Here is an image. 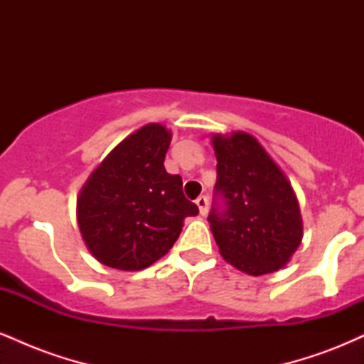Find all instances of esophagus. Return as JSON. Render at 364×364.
I'll return each instance as SVG.
<instances>
[{
    "label": "esophagus",
    "instance_id": "esophagus-1",
    "mask_svg": "<svg viewBox=\"0 0 364 364\" xmlns=\"http://www.w3.org/2000/svg\"><path fill=\"white\" fill-rule=\"evenodd\" d=\"M195 203H196V207H198L200 215H207V212H208V200H207V196H198Z\"/></svg>",
    "mask_w": 364,
    "mask_h": 364
}]
</instances>
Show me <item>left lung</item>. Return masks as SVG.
Instances as JSON below:
<instances>
[{"instance_id":"8db88e82","label":"left lung","mask_w":364,"mask_h":364,"mask_svg":"<svg viewBox=\"0 0 364 364\" xmlns=\"http://www.w3.org/2000/svg\"><path fill=\"white\" fill-rule=\"evenodd\" d=\"M215 191L224 212L208 215L219 253L241 272H277L303 240V219L291 181L262 144L246 132L212 135Z\"/></svg>"}]
</instances>
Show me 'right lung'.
<instances>
[{
    "label": "right lung",
    "instance_id": "1",
    "mask_svg": "<svg viewBox=\"0 0 364 364\" xmlns=\"http://www.w3.org/2000/svg\"><path fill=\"white\" fill-rule=\"evenodd\" d=\"M173 133L149 123L121 140L77 196V223L92 257L118 270H144L176 243L198 207L183 195L179 174L164 168Z\"/></svg>",
    "mask_w": 364,
    "mask_h": 364
}]
</instances>
